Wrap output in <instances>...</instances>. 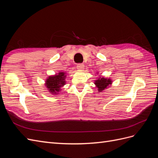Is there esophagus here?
I'll return each instance as SVG.
<instances>
[{"label": "esophagus", "mask_w": 158, "mask_h": 158, "mask_svg": "<svg viewBox=\"0 0 158 158\" xmlns=\"http://www.w3.org/2000/svg\"><path fill=\"white\" fill-rule=\"evenodd\" d=\"M77 69H78V70H82L84 69V66L83 64H78L77 65Z\"/></svg>", "instance_id": "esophagus-1"}]
</instances>
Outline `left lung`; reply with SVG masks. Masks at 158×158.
Instances as JSON below:
<instances>
[{"instance_id": "1", "label": "left lung", "mask_w": 158, "mask_h": 158, "mask_svg": "<svg viewBox=\"0 0 158 158\" xmlns=\"http://www.w3.org/2000/svg\"><path fill=\"white\" fill-rule=\"evenodd\" d=\"M112 83L113 82L111 78H105L104 76H99L98 78L94 81V84L95 85V87L98 88V92H102L106 89H107L109 86H111L109 85H111Z\"/></svg>"}]
</instances>
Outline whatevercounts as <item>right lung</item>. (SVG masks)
Returning <instances> with one entry per match:
<instances>
[{
  "mask_svg": "<svg viewBox=\"0 0 158 158\" xmlns=\"http://www.w3.org/2000/svg\"><path fill=\"white\" fill-rule=\"evenodd\" d=\"M66 73L60 71L55 75L49 76L45 81V85L48 92L52 95H58L61 91V88L66 84Z\"/></svg>",
  "mask_w": 158,
  "mask_h": 158,
  "instance_id": "add662e5",
  "label": "right lung"
}]
</instances>
